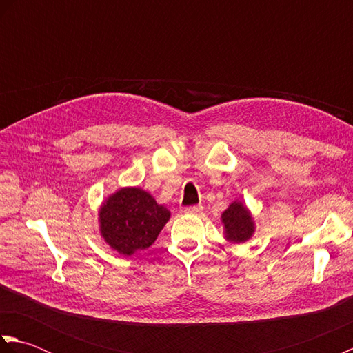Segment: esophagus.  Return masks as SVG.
Returning <instances> with one entry per match:
<instances>
[{"label":"esophagus","instance_id":"esophagus-1","mask_svg":"<svg viewBox=\"0 0 353 353\" xmlns=\"http://www.w3.org/2000/svg\"><path fill=\"white\" fill-rule=\"evenodd\" d=\"M201 211H203V206L201 205H196V206H188L183 209L185 214H191V215H196V214H200Z\"/></svg>","mask_w":353,"mask_h":353}]
</instances>
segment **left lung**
Here are the masks:
<instances>
[{"instance_id": "obj_1", "label": "left lung", "mask_w": 353, "mask_h": 353, "mask_svg": "<svg viewBox=\"0 0 353 353\" xmlns=\"http://www.w3.org/2000/svg\"><path fill=\"white\" fill-rule=\"evenodd\" d=\"M221 223L224 229V238L232 244H243L254 234V220L243 201L235 200L221 214Z\"/></svg>"}]
</instances>
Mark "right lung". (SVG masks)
I'll return each instance as SVG.
<instances>
[{
  "label": "right lung",
  "instance_id": "1",
  "mask_svg": "<svg viewBox=\"0 0 353 353\" xmlns=\"http://www.w3.org/2000/svg\"><path fill=\"white\" fill-rule=\"evenodd\" d=\"M171 212L152 194L138 188H119L99 209L101 238L110 249L124 256L152 245L168 223Z\"/></svg>",
  "mask_w": 353,
  "mask_h": 353
}]
</instances>
